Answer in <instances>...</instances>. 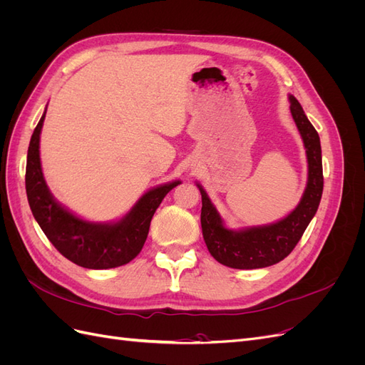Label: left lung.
I'll list each match as a JSON object with an SVG mask.
<instances>
[{"label":"left lung","mask_w":365,"mask_h":365,"mask_svg":"<svg viewBox=\"0 0 365 365\" xmlns=\"http://www.w3.org/2000/svg\"><path fill=\"white\" fill-rule=\"evenodd\" d=\"M291 114L300 130L307 157V185L302 201L295 210L275 224L230 230L210 201L208 195L200 187L202 196L201 227L205 245L210 254L230 268L257 269L279 263L302 239L304 230L315 216L323 195V163L319 137L311 121L307 120L302 105L289 96Z\"/></svg>","instance_id":"1"}]
</instances>
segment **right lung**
Here are the masks:
<instances>
[{
    "mask_svg": "<svg viewBox=\"0 0 365 365\" xmlns=\"http://www.w3.org/2000/svg\"><path fill=\"white\" fill-rule=\"evenodd\" d=\"M46 113L41 117L27 152L26 192L31 213L41 230L63 257L88 269H109L135 259L148 239L150 220L164 196L181 181L163 184L143 195L118 222L94 224L63 208L46 184L39 158V135Z\"/></svg>",
    "mask_w": 365,
    "mask_h": 365,
    "instance_id": "right-lung-1",
    "label": "right lung"
}]
</instances>
